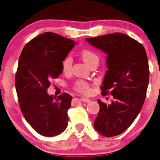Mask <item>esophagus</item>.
I'll return each mask as SVG.
<instances>
[{"label": "esophagus", "instance_id": "34e87169", "mask_svg": "<svg viewBox=\"0 0 160 160\" xmlns=\"http://www.w3.org/2000/svg\"><path fill=\"white\" fill-rule=\"evenodd\" d=\"M81 101L85 102H91V100L88 99V98H81Z\"/></svg>", "mask_w": 160, "mask_h": 160}]
</instances>
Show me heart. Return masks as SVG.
<instances>
[{
  "mask_svg": "<svg viewBox=\"0 0 160 160\" xmlns=\"http://www.w3.org/2000/svg\"><path fill=\"white\" fill-rule=\"evenodd\" d=\"M81 57L82 58L84 62L88 65L92 66L93 64L98 63L99 62V58L98 55L95 53L94 51L90 50V49H83L81 52ZM62 70L65 73H68L71 71L72 67V58L71 56H66L62 62ZM73 88L78 93L83 94V95H87L91 92V87L90 85L85 81L78 79L75 81L73 84Z\"/></svg>",
  "mask_w": 160,
  "mask_h": 160,
  "instance_id": "heart-1",
  "label": "heart"
}]
</instances>
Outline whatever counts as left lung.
<instances>
[{
	"mask_svg": "<svg viewBox=\"0 0 160 160\" xmlns=\"http://www.w3.org/2000/svg\"><path fill=\"white\" fill-rule=\"evenodd\" d=\"M87 42L107 54L108 70L100 88L114 100L106 105L98 99L100 109L94 126L106 137L117 136L129 127L141 111L149 78L143 45L121 33L88 38Z\"/></svg>",
	"mask_w": 160,
	"mask_h": 160,
	"instance_id": "obj_1",
	"label": "left lung"
}]
</instances>
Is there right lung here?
Returning <instances> with one entry per match:
<instances>
[{"instance_id":"obj_1","label":"right lung","mask_w":160,"mask_h":160,"mask_svg":"<svg viewBox=\"0 0 160 160\" xmlns=\"http://www.w3.org/2000/svg\"><path fill=\"white\" fill-rule=\"evenodd\" d=\"M76 42L52 32L36 36L21 52L15 88L21 112L38 133L55 136L68 126L72 97L63 93L56 98L47 88L62 73V62Z\"/></svg>"}]
</instances>
